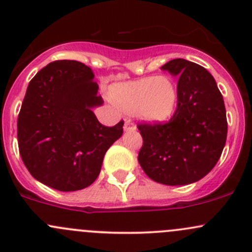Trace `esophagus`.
Returning <instances> with one entry per match:
<instances>
[{"mask_svg":"<svg viewBox=\"0 0 252 252\" xmlns=\"http://www.w3.org/2000/svg\"><path fill=\"white\" fill-rule=\"evenodd\" d=\"M124 129H125L126 132L136 131V126H134V124L132 123L131 120H125V125H124Z\"/></svg>","mask_w":252,"mask_h":252,"instance_id":"1","label":"esophagus"}]
</instances>
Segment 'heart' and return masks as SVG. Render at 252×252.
Wrapping results in <instances>:
<instances>
[{"label": "heart", "mask_w": 252, "mask_h": 252, "mask_svg": "<svg viewBox=\"0 0 252 252\" xmlns=\"http://www.w3.org/2000/svg\"><path fill=\"white\" fill-rule=\"evenodd\" d=\"M108 98L123 113L136 114L148 123H165L177 108L178 88L172 77L159 75L113 84Z\"/></svg>", "instance_id": "heart-1"}]
</instances>
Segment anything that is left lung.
Listing matches in <instances>:
<instances>
[{"label":"left lung","mask_w":252,"mask_h":252,"mask_svg":"<svg viewBox=\"0 0 252 252\" xmlns=\"http://www.w3.org/2000/svg\"><path fill=\"white\" fill-rule=\"evenodd\" d=\"M178 76V104L164 125H139L143 147L138 162L150 180L186 186L205 177L219 161L227 139L223 97L214 76L186 59L161 66Z\"/></svg>","instance_id":"8db88e82"}]
</instances>
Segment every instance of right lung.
<instances>
[{
    "instance_id": "add662e5",
    "label": "right lung",
    "mask_w": 252,
    "mask_h": 252,
    "mask_svg": "<svg viewBox=\"0 0 252 252\" xmlns=\"http://www.w3.org/2000/svg\"><path fill=\"white\" fill-rule=\"evenodd\" d=\"M103 104L92 69L76 61H56L27 88L18 116V145L35 180L61 191L91 186L124 123L103 126L93 109Z\"/></svg>"
}]
</instances>
